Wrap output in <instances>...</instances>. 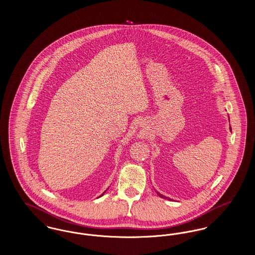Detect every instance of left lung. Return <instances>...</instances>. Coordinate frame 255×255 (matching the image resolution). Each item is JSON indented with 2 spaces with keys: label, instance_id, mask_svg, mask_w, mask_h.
I'll list each match as a JSON object with an SVG mask.
<instances>
[{
  "label": "left lung",
  "instance_id": "left-lung-1",
  "mask_svg": "<svg viewBox=\"0 0 255 255\" xmlns=\"http://www.w3.org/2000/svg\"><path fill=\"white\" fill-rule=\"evenodd\" d=\"M229 121H230V117H229ZM230 130H231V126H230ZM156 192H157V194H158V196L160 197V198H163V199H166V200H171L170 198H167V197H165V196H163V195L160 194V193H159V192H158V191H156Z\"/></svg>",
  "mask_w": 255,
  "mask_h": 255
}]
</instances>
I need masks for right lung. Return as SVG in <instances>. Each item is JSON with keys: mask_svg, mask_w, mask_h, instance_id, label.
Returning <instances> with one entry per match:
<instances>
[{"mask_svg": "<svg viewBox=\"0 0 255 255\" xmlns=\"http://www.w3.org/2000/svg\"><path fill=\"white\" fill-rule=\"evenodd\" d=\"M105 192H106V191H104V192H103V193H102V194L100 195V196H99V197H101V196H103V195H104V193H105Z\"/></svg>", "mask_w": 255, "mask_h": 255, "instance_id": "add662e5", "label": "right lung"}]
</instances>
